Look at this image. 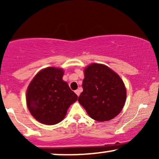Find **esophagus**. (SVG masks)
I'll return each instance as SVG.
<instances>
[{
    "mask_svg": "<svg viewBox=\"0 0 159 159\" xmlns=\"http://www.w3.org/2000/svg\"><path fill=\"white\" fill-rule=\"evenodd\" d=\"M75 93L76 95H77L78 96H79V95H80V90H76L75 91Z\"/></svg>",
    "mask_w": 159,
    "mask_h": 159,
    "instance_id": "1",
    "label": "esophagus"
}]
</instances>
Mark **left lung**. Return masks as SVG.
I'll use <instances>...</instances> for the list:
<instances>
[{
  "label": "left lung",
  "instance_id": "left-lung-1",
  "mask_svg": "<svg viewBox=\"0 0 159 159\" xmlns=\"http://www.w3.org/2000/svg\"><path fill=\"white\" fill-rule=\"evenodd\" d=\"M82 87L78 102L96 121L113 119L125 105L126 89L123 80L107 66L91 63L86 67Z\"/></svg>",
  "mask_w": 159,
  "mask_h": 159
}]
</instances>
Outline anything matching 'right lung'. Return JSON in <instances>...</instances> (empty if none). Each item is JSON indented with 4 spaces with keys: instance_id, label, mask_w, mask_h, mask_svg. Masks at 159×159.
<instances>
[{
    "instance_id": "obj_1",
    "label": "right lung",
    "mask_w": 159,
    "mask_h": 159,
    "mask_svg": "<svg viewBox=\"0 0 159 159\" xmlns=\"http://www.w3.org/2000/svg\"><path fill=\"white\" fill-rule=\"evenodd\" d=\"M63 70L48 67L39 71L29 84L26 101L30 114L39 123L54 125L64 119L78 96L62 78Z\"/></svg>"
}]
</instances>
